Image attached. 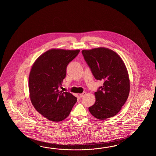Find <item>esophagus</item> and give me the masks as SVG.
<instances>
[{"instance_id": "1", "label": "esophagus", "mask_w": 156, "mask_h": 156, "mask_svg": "<svg viewBox=\"0 0 156 156\" xmlns=\"http://www.w3.org/2000/svg\"><path fill=\"white\" fill-rule=\"evenodd\" d=\"M85 94H86V92H83L82 94H80V98H83V96L85 95Z\"/></svg>"}]
</instances>
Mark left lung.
Here are the masks:
<instances>
[{"mask_svg":"<svg viewBox=\"0 0 156 156\" xmlns=\"http://www.w3.org/2000/svg\"><path fill=\"white\" fill-rule=\"evenodd\" d=\"M83 56L98 80L104 81L95 93V103L89 108L97 119H106L115 116L129 96L128 73L123 60L112 50L100 47L83 50Z\"/></svg>","mask_w":156,"mask_h":156,"instance_id":"left-lung-1","label":"left lung"}]
</instances>
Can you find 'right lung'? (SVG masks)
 Segmentation results:
<instances>
[{"label":"right lung","mask_w":156,"mask_h":156,"mask_svg":"<svg viewBox=\"0 0 156 156\" xmlns=\"http://www.w3.org/2000/svg\"><path fill=\"white\" fill-rule=\"evenodd\" d=\"M79 52V50H48L31 69L28 81L30 101L37 111L51 121L66 119L76 103V97L58 89L62 87L67 65Z\"/></svg>","instance_id":"1"}]
</instances>
